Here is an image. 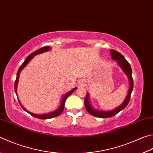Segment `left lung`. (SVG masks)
<instances>
[{"label": "left lung", "instance_id": "1", "mask_svg": "<svg viewBox=\"0 0 153 153\" xmlns=\"http://www.w3.org/2000/svg\"><path fill=\"white\" fill-rule=\"evenodd\" d=\"M110 53H111V55H112V59L114 60L117 61L118 65L120 66L121 68L123 69V71L127 75V76L130 80V88H129V90H128V92L126 98H125L123 103L120 106L118 107L117 108H116L115 110H112V111H100V110H96L93 109V108L91 107V105H90V103H89L88 94L87 93V95H86L85 100H84L85 109L91 115L96 116V117H99V118L112 117V116H114L116 114H117L118 112H120L121 110H123L124 108H126L128 104L129 103L130 96H131L132 91L133 90V84H134V82H133V78L132 76V69H131V67H130V63L127 62L126 59H125L123 55L120 53L119 52H118L117 51H116V50L111 49Z\"/></svg>", "mask_w": 153, "mask_h": 153}]
</instances>
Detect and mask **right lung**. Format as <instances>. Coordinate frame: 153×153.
Returning <instances> with one entry per match:
<instances>
[{
    "label": "right lung",
    "instance_id": "1",
    "mask_svg": "<svg viewBox=\"0 0 153 153\" xmlns=\"http://www.w3.org/2000/svg\"><path fill=\"white\" fill-rule=\"evenodd\" d=\"M50 49L49 47H43V48H41L40 49H37V51H34L33 53H32L31 54H30L28 57H27L25 60V62L23 63V64H22L20 68H19V70L17 71V74H16V80L15 82V93L16 94V96H17V93H16V86H17V83H18V80H19V74H20V72L23 69L25 66L27 65V63H28L30 60H31L32 58L34 57V55H38L39 53H41L43 52H45V51H49V50ZM76 90V88H75L74 89H72V90L71 91H69V92H68L67 94H65V95L62 98V104H61L59 108H58V109L57 110H55V112H51V113H49V114H33V113H31L29 112V111H27V110L25 109V108L22 106L20 102H19V104H20L21 106L22 107V108L25 110L27 112H28L29 114H30L33 116H34V117L37 118H39V119H41V120H43V119H49V118H54V117H56V116H58L59 115H60L62 113L63 109H64V106H65V100L66 99H67L69 96H70L71 94L74 92V91Z\"/></svg>",
    "mask_w": 153,
    "mask_h": 153
}]
</instances>
